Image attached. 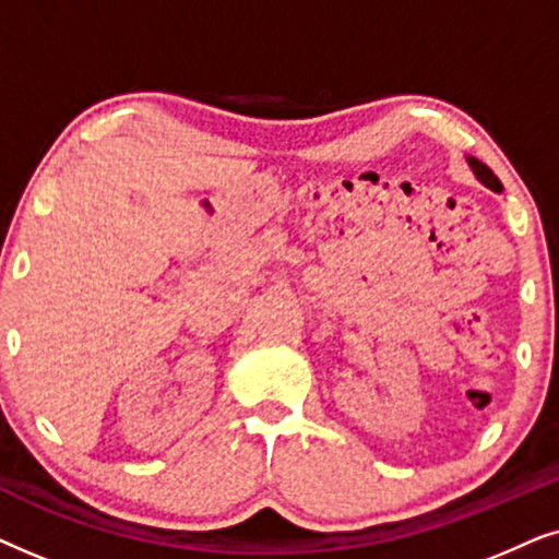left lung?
<instances>
[{
	"mask_svg": "<svg viewBox=\"0 0 559 559\" xmlns=\"http://www.w3.org/2000/svg\"><path fill=\"white\" fill-rule=\"evenodd\" d=\"M468 165H471V170H473V173H476V178H478L480 182H484V186H486V188H491V190H496V193H499V190L503 188V186H501V180H499V178H496V175L491 173V167H488V165H484V163H480V159H476V157H468Z\"/></svg>",
	"mask_w": 559,
	"mask_h": 559,
	"instance_id": "left-lung-1",
	"label": "left lung"
}]
</instances>
